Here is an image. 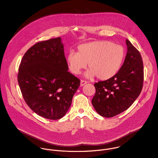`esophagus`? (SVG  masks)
Here are the masks:
<instances>
[{"instance_id": "34e87169", "label": "esophagus", "mask_w": 158, "mask_h": 158, "mask_svg": "<svg viewBox=\"0 0 158 158\" xmlns=\"http://www.w3.org/2000/svg\"><path fill=\"white\" fill-rule=\"evenodd\" d=\"M87 82L86 81H84V80H81V86H83V85H84L85 84H87Z\"/></svg>"}]
</instances>
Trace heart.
I'll list each match as a JSON object with an SVG mask.
<instances>
[{"mask_svg":"<svg viewBox=\"0 0 158 158\" xmlns=\"http://www.w3.org/2000/svg\"><path fill=\"white\" fill-rule=\"evenodd\" d=\"M125 57L123 48L107 41H95L80 45L77 53L71 51L66 60L74 74H79L88 64L86 76L107 80L120 69Z\"/></svg>","mask_w":158,"mask_h":158,"instance_id":"b5f03b06","label":"heart"}]
</instances>
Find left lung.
<instances>
[{
	"instance_id": "1",
	"label": "left lung",
	"mask_w": 158,
	"mask_h": 158,
	"mask_svg": "<svg viewBox=\"0 0 158 158\" xmlns=\"http://www.w3.org/2000/svg\"><path fill=\"white\" fill-rule=\"evenodd\" d=\"M124 62L112 77L94 84L92 104L98 113L112 118L127 109L139 96L143 85L144 67L139 51L126 39Z\"/></svg>"
}]
</instances>
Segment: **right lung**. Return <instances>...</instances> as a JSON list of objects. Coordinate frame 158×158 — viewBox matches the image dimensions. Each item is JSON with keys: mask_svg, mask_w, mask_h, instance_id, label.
I'll return each mask as SVG.
<instances>
[{"mask_svg": "<svg viewBox=\"0 0 158 158\" xmlns=\"http://www.w3.org/2000/svg\"><path fill=\"white\" fill-rule=\"evenodd\" d=\"M60 37L38 42L22 57L17 80L24 101L44 118H62L70 107L80 80L68 71Z\"/></svg>", "mask_w": 158, "mask_h": 158, "instance_id": "obj_1", "label": "right lung"}]
</instances>
